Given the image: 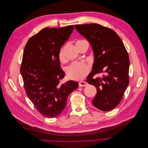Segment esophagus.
<instances>
[{
    "mask_svg": "<svg viewBox=\"0 0 148 148\" xmlns=\"http://www.w3.org/2000/svg\"><path fill=\"white\" fill-rule=\"evenodd\" d=\"M88 85V83L86 82H80L79 83V87H84Z\"/></svg>",
    "mask_w": 148,
    "mask_h": 148,
    "instance_id": "obj_1",
    "label": "esophagus"
}]
</instances>
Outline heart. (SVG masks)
I'll use <instances>...</instances> for the list:
<instances>
[{"mask_svg": "<svg viewBox=\"0 0 148 148\" xmlns=\"http://www.w3.org/2000/svg\"><path fill=\"white\" fill-rule=\"evenodd\" d=\"M85 41L84 40L78 41L76 44ZM59 59L61 62L65 61L64 48H62L59 52ZM90 71L89 66L84 62H75L66 69V75L70 79L73 80H80L85 78Z\"/></svg>", "mask_w": 148, "mask_h": 148, "instance_id": "obj_1", "label": "heart"}]
</instances>
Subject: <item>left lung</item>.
<instances>
[{"instance_id":"obj_1","label":"left lung","mask_w":148,"mask_h":148,"mask_svg":"<svg viewBox=\"0 0 148 148\" xmlns=\"http://www.w3.org/2000/svg\"><path fill=\"white\" fill-rule=\"evenodd\" d=\"M75 27L91 43L95 54L92 70L86 79L97 89L92 104L102 111L112 110L123 99L129 84L130 60L126 48L118 34L109 28L97 23ZM100 73L106 75L93 78Z\"/></svg>"}]
</instances>
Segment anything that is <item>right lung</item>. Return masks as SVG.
<instances>
[{
  "label": "right lung",
  "mask_w": 148,
  "mask_h": 148,
  "mask_svg": "<svg viewBox=\"0 0 148 148\" xmlns=\"http://www.w3.org/2000/svg\"><path fill=\"white\" fill-rule=\"evenodd\" d=\"M73 28V25L45 28L31 37L25 47L20 67L25 90L35 108L47 118L60 115L68 96L78 87L73 81L60 83L65 73L59 52Z\"/></svg>",
  "instance_id": "right-lung-1"
}]
</instances>
